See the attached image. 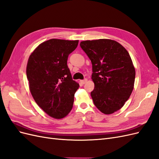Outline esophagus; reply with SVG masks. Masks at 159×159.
I'll use <instances>...</instances> for the list:
<instances>
[{
	"label": "esophagus",
	"instance_id": "34e87169",
	"mask_svg": "<svg viewBox=\"0 0 159 159\" xmlns=\"http://www.w3.org/2000/svg\"><path fill=\"white\" fill-rule=\"evenodd\" d=\"M87 81H88L87 79H84V80H81L80 81H81V83L82 84H85L86 82H87Z\"/></svg>",
	"mask_w": 159,
	"mask_h": 159
}]
</instances>
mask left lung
<instances>
[{"mask_svg": "<svg viewBox=\"0 0 159 159\" xmlns=\"http://www.w3.org/2000/svg\"><path fill=\"white\" fill-rule=\"evenodd\" d=\"M80 46L92 64L94 105L104 114L113 113L123 106L134 88L135 69L129 52L109 39L82 41Z\"/></svg>", "mask_w": 159, "mask_h": 159, "instance_id": "obj_1", "label": "left lung"}]
</instances>
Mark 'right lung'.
<instances>
[{"label": "right lung", "instance_id": "add662e5", "mask_svg": "<svg viewBox=\"0 0 159 159\" xmlns=\"http://www.w3.org/2000/svg\"><path fill=\"white\" fill-rule=\"evenodd\" d=\"M79 40L50 39L38 46L28 60L30 93L44 111L55 119L65 117L73 107L79 84L72 80L68 56Z\"/></svg>", "mask_w": 159, "mask_h": 159}]
</instances>
